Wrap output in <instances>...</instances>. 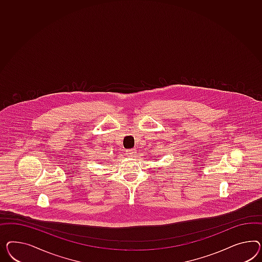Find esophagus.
Masks as SVG:
<instances>
[{
    "label": "esophagus",
    "instance_id": "obj_1",
    "mask_svg": "<svg viewBox=\"0 0 262 262\" xmlns=\"http://www.w3.org/2000/svg\"><path fill=\"white\" fill-rule=\"evenodd\" d=\"M126 154H127V156L128 157H135V156H137L136 155V149H127V151H126Z\"/></svg>",
    "mask_w": 262,
    "mask_h": 262
}]
</instances>
